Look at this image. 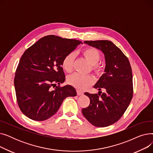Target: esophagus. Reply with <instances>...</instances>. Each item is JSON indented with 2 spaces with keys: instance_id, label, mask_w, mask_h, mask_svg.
<instances>
[{
  "instance_id": "1",
  "label": "esophagus",
  "mask_w": 153,
  "mask_h": 153,
  "mask_svg": "<svg viewBox=\"0 0 153 153\" xmlns=\"http://www.w3.org/2000/svg\"><path fill=\"white\" fill-rule=\"evenodd\" d=\"M77 95H82L84 94V92L81 91H79V90H77Z\"/></svg>"
}]
</instances>
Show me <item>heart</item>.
I'll return each mask as SVG.
<instances>
[{"mask_svg":"<svg viewBox=\"0 0 153 153\" xmlns=\"http://www.w3.org/2000/svg\"><path fill=\"white\" fill-rule=\"evenodd\" d=\"M82 53L85 58L92 65V71L94 73L100 76L104 72L103 64L99 63L100 59V53L98 50L95 48H87ZM74 62V54L71 53L64 58L62 62V68L67 72H71L73 70ZM68 82L79 90H84L89 87L94 83V78L90 75H81L75 73L69 76L67 79Z\"/></svg>","mask_w":153,"mask_h":153,"instance_id":"b5f03b06","label":"heart"}]
</instances>
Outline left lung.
<instances>
[{"label": "left lung", "mask_w": 153, "mask_h": 153, "mask_svg": "<svg viewBox=\"0 0 153 153\" xmlns=\"http://www.w3.org/2000/svg\"><path fill=\"white\" fill-rule=\"evenodd\" d=\"M89 46L101 50L105 56V68L98 82L94 86L99 94L85 92L90 104L82 108L84 117L92 125L105 127L121 118L133 97V75L130 63L119 48L108 40L85 41ZM103 88L105 93L100 91Z\"/></svg>", "instance_id": "8db88e82"}]
</instances>
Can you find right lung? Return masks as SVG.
I'll use <instances>...</instances> for the list:
<instances>
[{
    "mask_svg": "<svg viewBox=\"0 0 153 153\" xmlns=\"http://www.w3.org/2000/svg\"><path fill=\"white\" fill-rule=\"evenodd\" d=\"M81 42L55 35L42 38L24 52L14 78L19 107L28 118L43 121L52 117L68 97L77 95L65 81L62 62ZM58 84V86H56Z\"/></svg>",
    "mask_w": 153,
    "mask_h": 153,
    "instance_id": "add662e5",
    "label": "right lung"
}]
</instances>
